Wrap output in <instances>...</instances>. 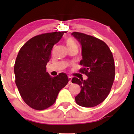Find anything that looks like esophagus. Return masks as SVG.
<instances>
[{"label": "esophagus", "instance_id": "obj_1", "mask_svg": "<svg viewBox=\"0 0 134 134\" xmlns=\"http://www.w3.org/2000/svg\"><path fill=\"white\" fill-rule=\"evenodd\" d=\"M68 79H69V84H72V78L70 77H68Z\"/></svg>", "mask_w": 134, "mask_h": 134}]
</instances>
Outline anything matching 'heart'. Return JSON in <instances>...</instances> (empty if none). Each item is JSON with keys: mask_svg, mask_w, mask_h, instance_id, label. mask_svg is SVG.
<instances>
[{"mask_svg": "<svg viewBox=\"0 0 134 134\" xmlns=\"http://www.w3.org/2000/svg\"><path fill=\"white\" fill-rule=\"evenodd\" d=\"M66 44H67L68 48L74 47H77L76 43L75 42V41L74 40H72V38H69V39H67V41H66Z\"/></svg>", "mask_w": 134, "mask_h": 134, "instance_id": "1", "label": "heart"}]
</instances>
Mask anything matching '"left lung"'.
<instances>
[{"mask_svg": "<svg viewBox=\"0 0 134 134\" xmlns=\"http://www.w3.org/2000/svg\"><path fill=\"white\" fill-rule=\"evenodd\" d=\"M71 35L81 43L82 60L80 71L87 76L86 80L76 77L72 79L81 87V92L75 98L81 107L90 108L98 105L110 93L115 79V62L108 45L99 39L74 32Z\"/></svg>", "mask_w": 134, "mask_h": 134, "instance_id": "8db88e82", "label": "left lung"}]
</instances>
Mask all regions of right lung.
<instances>
[{"mask_svg": "<svg viewBox=\"0 0 134 134\" xmlns=\"http://www.w3.org/2000/svg\"><path fill=\"white\" fill-rule=\"evenodd\" d=\"M64 33H45L31 38L17 56L14 69L15 82L23 100L35 110H43L52 106L69 82L65 73L52 77L46 72L52 48Z\"/></svg>", "mask_w": 134, "mask_h": 134, "instance_id": "right-lung-1", "label": "right lung"}]
</instances>
